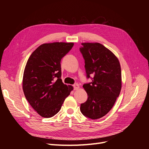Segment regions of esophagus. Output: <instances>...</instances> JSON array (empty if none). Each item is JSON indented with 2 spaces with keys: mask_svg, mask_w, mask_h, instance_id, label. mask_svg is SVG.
Wrapping results in <instances>:
<instances>
[{
  "mask_svg": "<svg viewBox=\"0 0 149 149\" xmlns=\"http://www.w3.org/2000/svg\"><path fill=\"white\" fill-rule=\"evenodd\" d=\"M73 88H74V90H78L79 89V84H74L73 85Z\"/></svg>",
  "mask_w": 149,
  "mask_h": 149,
  "instance_id": "1",
  "label": "esophagus"
}]
</instances>
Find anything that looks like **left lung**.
Returning a JSON list of instances; mask_svg holds the SVG:
<instances>
[{
  "label": "left lung",
  "mask_w": 149,
  "mask_h": 149,
  "mask_svg": "<svg viewBox=\"0 0 149 149\" xmlns=\"http://www.w3.org/2000/svg\"><path fill=\"white\" fill-rule=\"evenodd\" d=\"M79 50L84 60L87 78L92 82L84 84L88 100L80 106L81 113L91 119L107 114L118 97L122 86L119 60L109 49L99 43H83Z\"/></svg>",
  "instance_id": "left-lung-1"
}]
</instances>
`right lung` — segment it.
Masks as SVG:
<instances>
[{"instance_id": "right-lung-1", "label": "right lung", "mask_w": 149, "mask_h": 149, "mask_svg": "<svg viewBox=\"0 0 149 149\" xmlns=\"http://www.w3.org/2000/svg\"><path fill=\"white\" fill-rule=\"evenodd\" d=\"M73 43H44L31 53L24 70L23 91L33 109L43 118H49L61 109L73 89L61 79V60Z\"/></svg>"}]
</instances>
